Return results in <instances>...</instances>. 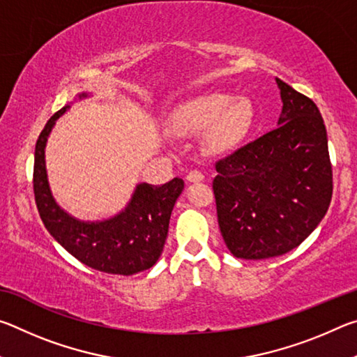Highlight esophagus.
Wrapping results in <instances>:
<instances>
[{"mask_svg": "<svg viewBox=\"0 0 357 357\" xmlns=\"http://www.w3.org/2000/svg\"><path fill=\"white\" fill-rule=\"evenodd\" d=\"M185 178H187V181H189V183H200V181H203V173L198 172V170H192V172L187 173Z\"/></svg>", "mask_w": 357, "mask_h": 357, "instance_id": "1", "label": "esophagus"}]
</instances>
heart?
Listing matches in <instances>:
<instances>
[{
	"label": "heart",
	"instance_id": "1",
	"mask_svg": "<svg viewBox=\"0 0 357 357\" xmlns=\"http://www.w3.org/2000/svg\"><path fill=\"white\" fill-rule=\"evenodd\" d=\"M255 124V108L245 98L213 93L185 104L174 116V128L181 134H202L208 130V148L213 153L238 149Z\"/></svg>",
	"mask_w": 357,
	"mask_h": 357
}]
</instances>
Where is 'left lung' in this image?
<instances>
[{"mask_svg":"<svg viewBox=\"0 0 357 357\" xmlns=\"http://www.w3.org/2000/svg\"><path fill=\"white\" fill-rule=\"evenodd\" d=\"M279 128L215 164L217 220L236 258L266 259L293 250L318 227L332 198L324 121L315 102L275 78Z\"/></svg>","mask_w":357,"mask_h":357,"instance_id":"left-lung-1","label":"left lung"}]
</instances>
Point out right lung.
Returning <instances> with one entry per match:
<instances>
[{
    "instance_id": "obj_1",
    "label": "right lung",
    "mask_w": 357,
    "mask_h": 357,
    "mask_svg": "<svg viewBox=\"0 0 357 357\" xmlns=\"http://www.w3.org/2000/svg\"><path fill=\"white\" fill-rule=\"evenodd\" d=\"M82 93L78 98H86ZM69 105L47 121L36 142L33 189L36 204L48 233L78 261L107 274L132 275L153 268L164 250L168 223L184 181L172 179L164 185L142 183L124 211L112 219L82 222L58 206L48 185L45 144L56 119Z\"/></svg>"
}]
</instances>
